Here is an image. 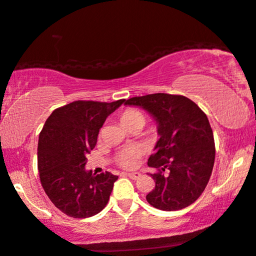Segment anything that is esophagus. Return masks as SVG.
<instances>
[{
	"instance_id": "esophagus-1",
	"label": "esophagus",
	"mask_w": 256,
	"mask_h": 256,
	"mask_svg": "<svg viewBox=\"0 0 256 256\" xmlns=\"http://www.w3.org/2000/svg\"><path fill=\"white\" fill-rule=\"evenodd\" d=\"M125 174H126V176L130 178V179H132V180H138V179H139V178L141 176V173H139V172L125 173Z\"/></svg>"
}]
</instances>
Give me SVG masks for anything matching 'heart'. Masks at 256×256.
I'll use <instances>...</instances> for the list:
<instances>
[{"label":"heart","mask_w":256,"mask_h":256,"mask_svg":"<svg viewBox=\"0 0 256 256\" xmlns=\"http://www.w3.org/2000/svg\"><path fill=\"white\" fill-rule=\"evenodd\" d=\"M134 120H144V117L140 112L136 110V109H128V110L124 112L120 116L122 124H126ZM140 156V150L136 147H126L122 149L120 152L117 154L116 162L117 164L124 168H133L136 165L138 158Z\"/></svg>","instance_id":"obj_1"}]
</instances>
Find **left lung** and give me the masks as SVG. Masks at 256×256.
<instances>
[{
  "label": "left lung",
  "instance_id": "left-lung-1",
  "mask_svg": "<svg viewBox=\"0 0 256 256\" xmlns=\"http://www.w3.org/2000/svg\"><path fill=\"white\" fill-rule=\"evenodd\" d=\"M125 104L147 110L157 123L160 139L148 166L155 188L146 200L155 208L179 210L205 190L216 160L213 131L205 112L184 96L155 93L134 96Z\"/></svg>",
  "mask_w": 256,
  "mask_h": 256
}]
</instances>
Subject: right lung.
Instances as JSON below:
<instances>
[{"mask_svg": "<svg viewBox=\"0 0 256 256\" xmlns=\"http://www.w3.org/2000/svg\"><path fill=\"white\" fill-rule=\"evenodd\" d=\"M123 102L74 101L52 112L40 133V184L56 208L68 216L90 218L106 208L118 176L110 172L94 176L85 164L104 120Z\"/></svg>", "mask_w": 256, "mask_h": 256, "instance_id": "1", "label": "right lung"}]
</instances>
